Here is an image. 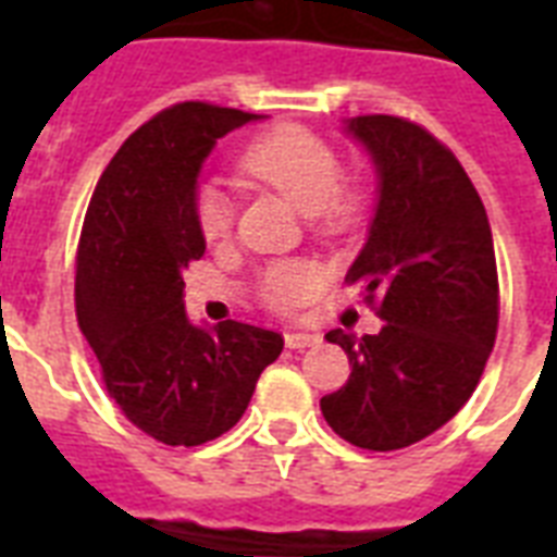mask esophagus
I'll list each match as a JSON object with an SVG mask.
<instances>
[{
  "instance_id": "34e87169",
  "label": "esophagus",
  "mask_w": 557,
  "mask_h": 557,
  "mask_svg": "<svg viewBox=\"0 0 557 557\" xmlns=\"http://www.w3.org/2000/svg\"><path fill=\"white\" fill-rule=\"evenodd\" d=\"M321 335L318 332H286V347L288 349H306L318 347L321 344Z\"/></svg>"
}]
</instances>
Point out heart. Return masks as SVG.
<instances>
[{
    "label": "heart",
    "mask_w": 557,
    "mask_h": 557,
    "mask_svg": "<svg viewBox=\"0 0 557 557\" xmlns=\"http://www.w3.org/2000/svg\"><path fill=\"white\" fill-rule=\"evenodd\" d=\"M239 170L260 185L283 193L314 225L344 227L356 216V193L341 185V159L321 135L297 124H280L245 147ZM196 222L208 243L231 234L234 208L225 193L201 187ZM321 286V269L309 260L271 262L260 274V297L274 309H297Z\"/></svg>",
    "instance_id": "b5f03b06"
}]
</instances>
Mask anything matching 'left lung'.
Wrapping results in <instances>:
<instances>
[{
	"label": "left lung",
	"mask_w": 557,
	"mask_h": 557,
	"mask_svg": "<svg viewBox=\"0 0 557 557\" xmlns=\"http://www.w3.org/2000/svg\"><path fill=\"white\" fill-rule=\"evenodd\" d=\"M370 156L379 199L347 283L379 300V335L332 330L349 381L321 398L341 440L398 450L459 413L497 338V262L480 193L454 152L393 115L344 121Z\"/></svg>",
	"instance_id": "obj_1"
}]
</instances>
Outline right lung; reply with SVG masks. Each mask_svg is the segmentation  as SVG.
<instances>
[{
  "label": "right lung",
  "mask_w": 557,
  "mask_h": 557,
  "mask_svg": "<svg viewBox=\"0 0 557 557\" xmlns=\"http://www.w3.org/2000/svg\"><path fill=\"white\" fill-rule=\"evenodd\" d=\"M262 115L178 103L133 133L91 193L74 304L109 396L164 445H201L231 431L283 335L251 323L196 326L185 269L205 253L196 222L199 173L219 138Z\"/></svg>",
  "instance_id": "add662e5"
}]
</instances>
